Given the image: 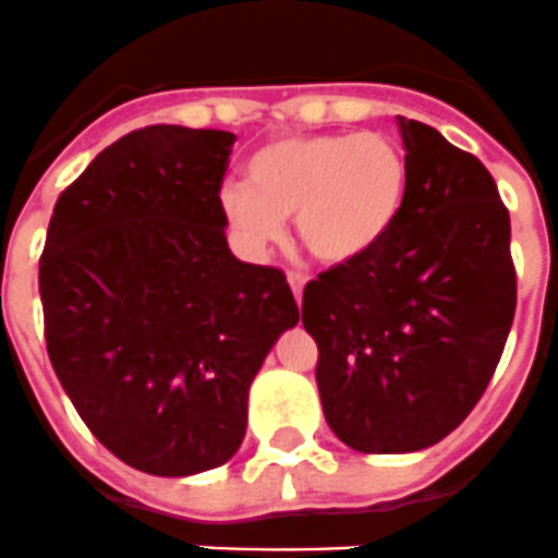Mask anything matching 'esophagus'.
Wrapping results in <instances>:
<instances>
[{
  "instance_id": "1",
  "label": "esophagus",
  "mask_w": 558,
  "mask_h": 558,
  "mask_svg": "<svg viewBox=\"0 0 558 558\" xmlns=\"http://www.w3.org/2000/svg\"><path fill=\"white\" fill-rule=\"evenodd\" d=\"M286 278H289V286H291V291H294V300H303V289H305V275L303 272H294V269H291L289 275H286Z\"/></svg>"
}]
</instances>
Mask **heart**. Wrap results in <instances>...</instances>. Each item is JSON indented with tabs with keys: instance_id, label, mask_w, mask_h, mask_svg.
<instances>
[{
	"instance_id": "obj_1",
	"label": "heart",
	"mask_w": 558,
	"mask_h": 558,
	"mask_svg": "<svg viewBox=\"0 0 558 558\" xmlns=\"http://www.w3.org/2000/svg\"><path fill=\"white\" fill-rule=\"evenodd\" d=\"M409 163L380 133H303L267 142L250 155L244 183L219 197L230 228L253 247L298 239L319 264L341 267L378 247L405 203Z\"/></svg>"
}]
</instances>
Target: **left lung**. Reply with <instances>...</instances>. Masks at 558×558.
<instances>
[{"label": "left lung", "mask_w": 558, "mask_h": 558, "mask_svg": "<svg viewBox=\"0 0 558 558\" xmlns=\"http://www.w3.org/2000/svg\"><path fill=\"white\" fill-rule=\"evenodd\" d=\"M409 189L395 228L303 291L330 430L414 453L459 428L504 355L517 305L509 210L475 155L398 117Z\"/></svg>", "instance_id": "8db88e82"}]
</instances>
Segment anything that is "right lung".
Returning a JSON list of instances; mask_svg holds the SVG:
<instances>
[{"label":"right lung","instance_id":"obj_1","mask_svg":"<svg viewBox=\"0 0 558 558\" xmlns=\"http://www.w3.org/2000/svg\"><path fill=\"white\" fill-rule=\"evenodd\" d=\"M233 142L178 124L122 135L58 197L38 264L60 386L110 453L163 478L239 450L250 384L300 319L286 275L225 239Z\"/></svg>","mask_w":558,"mask_h":558}]
</instances>
